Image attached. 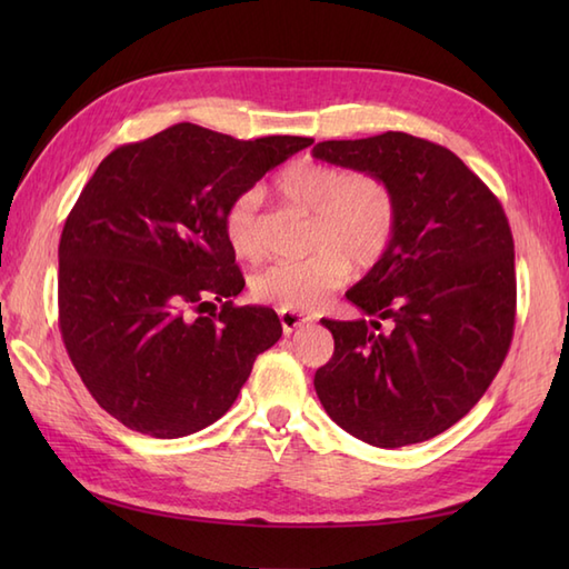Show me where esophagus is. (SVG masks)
Segmentation results:
<instances>
[{
	"label": "esophagus",
	"instance_id": "obj_1",
	"mask_svg": "<svg viewBox=\"0 0 569 569\" xmlns=\"http://www.w3.org/2000/svg\"><path fill=\"white\" fill-rule=\"evenodd\" d=\"M278 318H281L286 335H291V332L306 328V325L312 322L310 316H303V312H296V310H278Z\"/></svg>",
	"mask_w": 569,
	"mask_h": 569
}]
</instances>
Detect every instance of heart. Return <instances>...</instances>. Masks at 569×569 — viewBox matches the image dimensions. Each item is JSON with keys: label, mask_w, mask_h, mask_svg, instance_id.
<instances>
[{"label": "heart", "mask_w": 569, "mask_h": 569, "mask_svg": "<svg viewBox=\"0 0 569 569\" xmlns=\"http://www.w3.org/2000/svg\"><path fill=\"white\" fill-rule=\"evenodd\" d=\"M276 190L296 208L312 212L310 253L300 261H278L253 276L251 293L281 310H312L349 276L379 263L389 253L401 204L389 180L320 161H296L276 178ZM261 192L247 190L229 204L224 234L239 259L257 261L263 251L259 229Z\"/></svg>", "instance_id": "heart-1"}]
</instances>
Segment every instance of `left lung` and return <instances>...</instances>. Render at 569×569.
I'll list each match as a JSON object with an SVG mask.
<instances>
[{"label": "left lung", "instance_id": "1", "mask_svg": "<svg viewBox=\"0 0 569 569\" xmlns=\"http://www.w3.org/2000/svg\"><path fill=\"white\" fill-rule=\"evenodd\" d=\"M316 159L377 173L401 217L389 253L347 300L373 320H322L335 337L316 391L328 416L373 447L426 442L465 418L513 340V234L499 198L457 156L386 131L320 141ZM392 320L383 333L380 322Z\"/></svg>", "mask_w": 569, "mask_h": 569}]
</instances>
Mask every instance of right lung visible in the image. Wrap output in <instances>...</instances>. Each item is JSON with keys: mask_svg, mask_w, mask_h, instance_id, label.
Returning a JSON list of instances; mask_svg holds the SVG:
<instances>
[{"mask_svg": "<svg viewBox=\"0 0 569 569\" xmlns=\"http://www.w3.org/2000/svg\"><path fill=\"white\" fill-rule=\"evenodd\" d=\"M308 137L239 141L176 124L114 149L58 244V325L72 367L122 426L173 440L222 418L283 328L234 306L244 276L224 214Z\"/></svg>", "mask_w": 569, "mask_h": 569, "instance_id": "obj_1", "label": "right lung"}]
</instances>
